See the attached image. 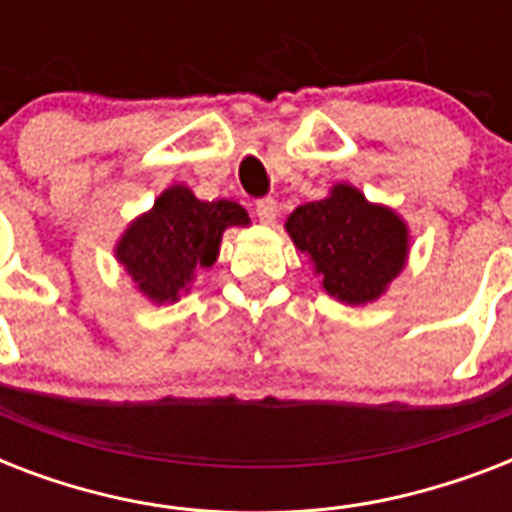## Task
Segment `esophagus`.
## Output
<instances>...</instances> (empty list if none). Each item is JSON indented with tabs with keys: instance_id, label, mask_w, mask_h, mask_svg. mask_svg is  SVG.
<instances>
[{
	"instance_id": "esophagus-1",
	"label": "esophagus",
	"mask_w": 512,
	"mask_h": 512,
	"mask_svg": "<svg viewBox=\"0 0 512 512\" xmlns=\"http://www.w3.org/2000/svg\"><path fill=\"white\" fill-rule=\"evenodd\" d=\"M276 215H279V204H276V199L257 201V217H260V223L263 225L276 223Z\"/></svg>"
}]
</instances>
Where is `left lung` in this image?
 I'll return each instance as SVG.
<instances>
[{"label": "left lung", "instance_id": "left-lung-1", "mask_svg": "<svg viewBox=\"0 0 512 512\" xmlns=\"http://www.w3.org/2000/svg\"><path fill=\"white\" fill-rule=\"evenodd\" d=\"M313 263L321 289L345 305L377 303L409 260V225L356 185L335 183L319 201L297 207L284 223Z\"/></svg>", "mask_w": 512, "mask_h": 512}]
</instances>
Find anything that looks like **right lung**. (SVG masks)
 <instances>
[{"label": "right lung", "mask_w": 512, "mask_h": 512, "mask_svg": "<svg viewBox=\"0 0 512 512\" xmlns=\"http://www.w3.org/2000/svg\"><path fill=\"white\" fill-rule=\"evenodd\" d=\"M244 225L249 215L241 204L201 201L188 185L175 183L124 228L114 257L148 303L172 305L191 292L201 268L217 263L223 233Z\"/></svg>", "instance_id": "obj_1"}]
</instances>
